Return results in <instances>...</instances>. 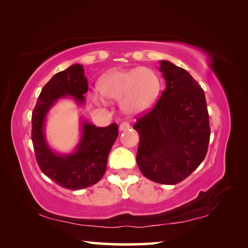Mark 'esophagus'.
<instances>
[{
  "instance_id": "esophagus-1",
  "label": "esophagus",
  "mask_w": 248,
  "mask_h": 248,
  "mask_svg": "<svg viewBox=\"0 0 248 248\" xmlns=\"http://www.w3.org/2000/svg\"><path fill=\"white\" fill-rule=\"evenodd\" d=\"M129 128H130V124L127 123V121H123V123H121L119 125L120 131H125V130H128Z\"/></svg>"
}]
</instances>
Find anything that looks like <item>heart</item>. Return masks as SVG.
<instances>
[{"mask_svg":"<svg viewBox=\"0 0 248 248\" xmlns=\"http://www.w3.org/2000/svg\"><path fill=\"white\" fill-rule=\"evenodd\" d=\"M157 75L149 68L114 70L98 82V91L104 98L120 100L121 108L129 115H138L154 103L158 94Z\"/></svg>","mask_w":248,"mask_h":248,"instance_id":"1","label":"heart"}]
</instances>
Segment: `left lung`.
Instances as JSON below:
<instances>
[{
  "label": "left lung",
  "instance_id": "1",
  "mask_svg": "<svg viewBox=\"0 0 248 248\" xmlns=\"http://www.w3.org/2000/svg\"><path fill=\"white\" fill-rule=\"evenodd\" d=\"M159 71L166 89L156 105L133 125L140 136L137 163L150 180L175 185L205 157L209 114L203 90L186 70L162 60Z\"/></svg>",
  "mask_w": 248,
  "mask_h": 248
}]
</instances>
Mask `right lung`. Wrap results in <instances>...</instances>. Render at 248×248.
Returning a JSON list of instances; mask_svg holds the SVG:
<instances>
[{
    "mask_svg": "<svg viewBox=\"0 0 248 248\" xmlns=\"http://www.w3.org/2000/svg\"><path fill=\"white\" fill-rule=\"evenodd\" d=\"M89 84L81 64H73L57 73L44 86L31 115V140L41 171L65 189L78 190L98 183L106 170L108 154L118 138V124L96 127L82 123V137L73 153L58 154L45 137V120L58 99L72 97L85 102Z\"/></svg>",
    "mask_w": 248,
    "mask_h": 248,
    "instance_id": "1",
    "label": "right lung"
}]
</instances>
